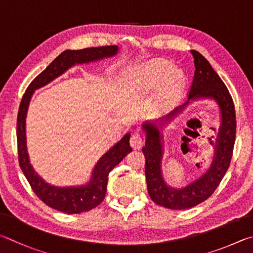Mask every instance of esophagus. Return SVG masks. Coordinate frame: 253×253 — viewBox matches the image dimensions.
<instances>
[{"mask_svg":"<svg viewBox=\"0 0 253 253\" xmlns=\"http://www.w3.org/2000/svg\"><path fill=\"white\" fill-rule=\"evenodd\" d=\"M130 144L134 150H138L143 145V138L139 133L132 134L131 139H130Z\"/></svg>","mask_w":253,"mask_h":253,"instance_id":"34e87169","label":"esophagus"}]
</instances>
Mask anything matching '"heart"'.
Instances as JSON below:
<instances>
[{"mask_svg":"<svg viewBox=\"0 0 253 253\" xmlns=\"http://www.w3.org/2000/svg\"><path fill=\"white\" fill-rule=\"evenodd\" d=\"M163 81V87L167 96L172 97L180 92L183 85V77L178 70H172L171 63L167 61H158L141 69L131 71L127 75V83L131 90L136 93H147Z\"/></svg>","mask_w":253,"mask_h":253,"instance_id":"b5f03b06","label":"heart"}]
</instances>
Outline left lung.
I'll use <instances>...</instances> for the list:
<instances>
[{"instance_id":"8db88e82","label":"left lung","mask_w":253,"mask_h":253,"mask_svg":"<svg viewBox=\"0 0 253 253\" xmlns=\"http://www.w3.org/2000/svg\"><path fill=\"white\" fill-rule=\"evenodd\" d=\"M191 53L196 71L187 103L180 105L157 122H145L142 126L147 134L142 152L145 157V179L149 196L154 203L172 210L190 209L212 196L229 169L236 141V111L227 86L205 56L194 50ZM198 98L213 99L219 106L221 113L220 127L216 131L212 163L205 175L187 187L172 188L165 183L162 175L163 146L158 127L182 112L190 100ZM210 143L213 144V141Z\"/></svg>"}]
</instances>
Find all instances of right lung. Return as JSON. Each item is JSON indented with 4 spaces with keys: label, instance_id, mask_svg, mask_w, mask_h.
<instances>
[{
    "label": "right lung",
    "instance_id": "add662e5",
    "mask_svg": "<svg viewBox=\"0 0 253 253\" xmlns=\"http://www.w3.org/2000/svg\"><path fill=\"white\" fill-rule=\"evenodd\" d=\"M119 51L117 45L87 47L83 50H66L53 60L47 68L35 78L26 88L20 103L16 122V138L19 163L22 171L29 181L31 188L39 199L52 209L74 214L90 211L103 201L108 185L110 171L132 151L130 147V133H126L119 142L104 153L93 169L90 181L79 187H55L45 182L31 166L28 149H26L25 119L29 104L35 90L46 85L55 78L75 64L90 63L97 60L111 57Z\"/></svg>",
    "mask_w": 253,
    "mask_h": 253
}]
</instances>
